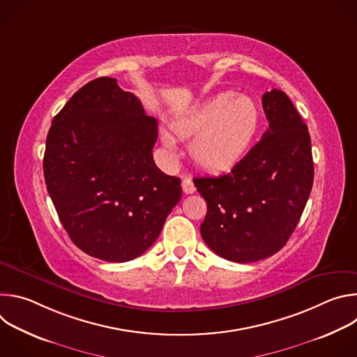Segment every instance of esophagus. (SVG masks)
<instances>
[{"mask_svg":"<svg viewBox=\"0 0 357 357\" xmlns=\"http://www.w3.org/2000/svg\"><path fill=\"white\" fill-rule=\"evenodd\" d=\"M182 189H183V193H186V195H192V193H195V190H196V188H195L192 179H189V178H185V179L182 181Z\"/></svg>","mask_w":357,"mask_h":357,"instance_id":"esophagus-1","label":"esophagus"}]
</instances>
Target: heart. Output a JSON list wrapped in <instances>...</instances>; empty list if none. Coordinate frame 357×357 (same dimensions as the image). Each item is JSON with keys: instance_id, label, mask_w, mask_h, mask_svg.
I'll list each match as a JSON object with an SVG mask.
<instances>
[{"instance_id": "1", "label": "heart", "mask_w": 357, "mask_h": 357, "mask_svg": "<svg viewBox=\"0 0 357 357\" xmlns=\"http://www.w3.org/2000/svg\"><path fill=\"white\" fill-rule=\"evenodd\" d=\"M261 124V113L251 97H237L233 91L218 93L172 123L181 138L193 139L190 155L209 172H222L234 167L248 151ZM162 141L174 148L167 132Z\"/></svg>"}]
</instances>
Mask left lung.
<instances>
[{
    "label": "left lung",
    "mask_w": 357,
    "mask_h": 357,
    "mask_svg": "<svg viewBox=\"0 0 357 357\" xmlns=\"http://www.w3.org/2000/svg\"><path fill=\"white\" fill-rule=\"evenodd\" d=\"M268 128L229 174L195 178L208 213L200 234L218 256L254 263L280 251L295 230L314 183L308 127L288 96H263Z\"/></svg>",
    "instance_id": "8db88e82"
}]
</instances>
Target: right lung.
<instances>
[{"label": "right lung", "mask_w": 357, "mask_h": 357, "mask_svg": "<svg viewBox=\"0 0 357 357\" xmlns=\"http://www.w3.org/2000/svg\"><path fill=\"white\" fill-rule=\"evenodd\" d=\"M158 124L116 79L79 89L54 117L43 175L62 226L89 256L124 263L158 238L182 196L152 158Z\"/></svg>", "instance_id": "right-lung-1"}]
</instances>
